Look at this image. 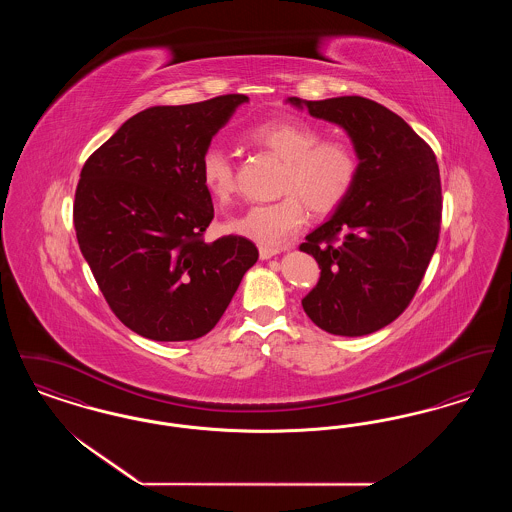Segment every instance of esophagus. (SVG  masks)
Segmentation results:
<instances>
[{"instance_id":"1","label":"esophagus","mask_w":512,"mask_h":512,"mask_svg":"<svg viewBox=\"0 0 512 512\" xmlns=\"http://www.w3.org/2000/svg\"><path fill=\"white\" fill-rule=\"evenodd\" d=\"M282 251H286V247L282 249V247H267V245H261V247H259V257H261V259H270V257L282 253Z\"/></svg>"}]
</instances>
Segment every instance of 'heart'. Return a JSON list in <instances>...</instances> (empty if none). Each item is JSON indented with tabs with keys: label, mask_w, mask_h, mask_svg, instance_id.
Wrapping results in <instances>:
<instances>
[{
	"label": "heart",
	"mask_w": 512,
	"mask_h": 512,
	"mask_svg": "<svg viewBox=\"0 0 512 512\" xmlns=\"http://www.w3.org/2000/svg\"><path fill=\"white\" fill-rule=\"evenodd\" d=\"M322 136L315 124L293 117L259 122L245 130V144L284 161L278 184L284 197L253 205L240 217L228 220L230 232L255 244L278 247L305 224L307 207L315 215H328L340 207L355 188L359 157L347 140ZM199 176L205 190L219 203H228L236 194L234 163L219 147L203 151Z\"/></svg>",
	"instance_id": "heart-1"
}]
</instances>
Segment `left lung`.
Masks as SVG:
<instances>
[{
    "mask_svg": "<svg viewBox=\"0 0 512 512\" xmlns=\"http://www.w3.org/2000/svg\"><path fill=\"white\" fill-rule=\"evenodd\" d=\"M311 117L334 122L359 157L353 192L313 230L301 251L320 267L301 305L334 336H366L399 317L436 251L441 182L436 155L388 107L361 98H288Z\"/></svg>",
    "mask_w": 512,
    "mask_h": 512,
    "instance_id": "obj_1",
    "label": "left lung"
}]
</instances>
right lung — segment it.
Segmentation results:
<instances>
[{"instance_id": "right-lung-1", "label": "right lung", "mask_w": 512, "mask_h": 512, "mask_svg": "<svg viewBox=\"0 0 512 512\" xmlns=\"http://www.w3.org/2000/svg\"><path fill=\"white\" fill-rule=\"evenodd\" d=\"M247 99L149 107L82 167L73 209L80 251L111 311L147 340L211 332L259 259L242 236L203 240L215 209L199 161Z\"/></svg>"}]
</instances>
